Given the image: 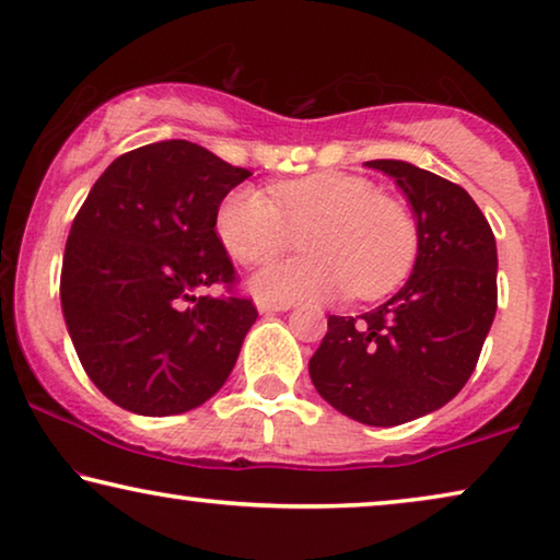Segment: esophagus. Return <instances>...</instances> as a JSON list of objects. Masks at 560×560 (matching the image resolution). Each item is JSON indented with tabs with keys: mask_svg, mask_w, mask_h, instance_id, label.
I'll list each match as a JSON object with an SVG mask.
<instances>
[{
	"mask_svg": "<svg viewBox=\"0 0 560 560\" xmlns=\"http://www.w3.org/2000/svg\"><path fill=\"white\" fill-rule=\"evenodd\" d=\"M291 310V302H258V312L271 314V312H287Z\"/></svg>",
	"mask_w": 560,
	"mask_h": 560,
	"instance_id": "1",
	"label": "esophagus"
}]
</instances>
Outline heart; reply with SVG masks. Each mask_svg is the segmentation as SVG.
<instances>
[{
    "label": "heart",
    "mask_w": 560,
    "mask_h": 560,
    "mask_svg": "<svg viewBox=\"0 0 560 560\" xmlns=\"http://www.w3.org/2000/svg\"><path fill=\"white\" fill-rule=\"evenodd\" d=\"M228 192L215 215L218 238L228 254L258 266L283 254L294 233L310 254L266 266L250 279V291L269 302L388 294L411 271L416 228L396 200L383 198L368 179L319 172L271 187Z\"/></svg>",
    "instance_id": "1"
}]
</instances>
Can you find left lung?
<instances>
[{
  "instance_id": "obj_1",
  "label": "left lung",
  "mask_w": 560,
  "mask_h": 560,
  "mask_svg": "<svg viewBox=\"0 0 560 560\" xmlns=\"http://www.w3.org/2000/svg\"><path fill=\"white\" fill-rule=\"evenodd\" d=\"M396 179L416 218L408 281L360 317L327 319L314 388L368 427H398L464 388L498 312V246L464 187L400 160L365 162Z\"/></svg>"
}]
</instances>
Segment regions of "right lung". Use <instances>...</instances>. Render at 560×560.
<instances>
[{
  "mask_svg": "<svg viewBox=\"0 0 560 560\" xmlns=\"http://www.w3.org/2000/svg\"><path fill=\"white\" fill-rule=\"evenodd\" d=\"M250 177L200 144L164 139L108 164L70 228L60 304L78 360L139 416L192 411L231 375L258 312L233 289L220 202Z\"/></svg>",
  "mask_w": 560,
  "mask_h": 560,
  "instance_id": "1",
  "label": "right lung"
}]
</instances>
